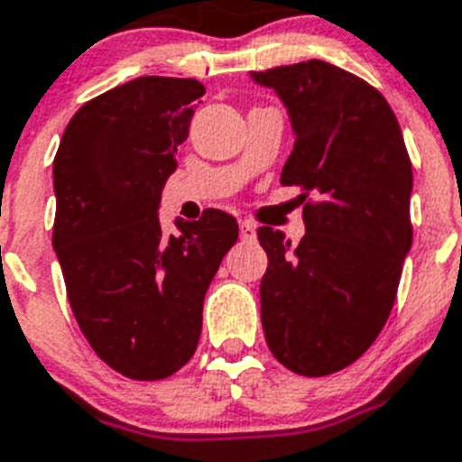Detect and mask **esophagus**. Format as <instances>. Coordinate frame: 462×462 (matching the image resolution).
Wrapping results in <instances>:
<instances>
[{
  "label": "esophagus",
  "mask_w": 462,
  "mask_h": 462,
  "mask_svg": "<svg viewBox=\"0 0 462 462\" xmlns=\"http://www.w3.org/2000/svg\"><path fill=\"white\" fill-rule=\"evenodd\" d=\"M239 235H242L244 242H254L255 239V227L248 223V220H239Z\"/></svg>",
  "instance_id": "34e87169"
}]
</instances>
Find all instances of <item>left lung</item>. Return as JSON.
<instances>
[{
	"label": "left lung",
	"instance_id": "8db88e82",
	"mask_svg": "<svg viewBox=\"0 0 462 462\" xmlns=\"http://www.w3.org/2000/svg\"><path fill=\"white\" fill-rule=\"evenodd\" d=\"M279 95L295 146L281 183L302 188L304 236L263 226L260 316L288 370L323 376L358 360L388 320L411 248V162L379 90L323 60L251 71Z\"/></svg>",
	"mask_w": 462,
	"mask_h": 462
}]
</instances>
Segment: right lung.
I'll return each mask as SVG.
<instances>
[{
	"mask_svg": "<svg viewBox=\"0 0 462 462\" xmlns=\"http://www.w3.org/2000/svg\"><path fill=\"white\" fill-rule=\"evenodd\" d=\"M202 95L195 79L139 76L83 104L53 160V248L71 311L99 358L136 381L192 358L207 288L239 236L218 208L176 218L179 235L160 226L162 188Z\"/></svg>",
	"mask_w": 462,
	"mask_h": 462,
	"instance_id": "add662e5",
	"label": "right lung"
}]
</instances>
